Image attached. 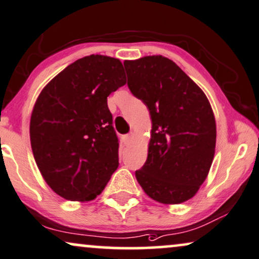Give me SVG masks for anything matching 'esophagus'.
Returning <instances> with one entry per match:
<instances>
[{"label":"esophagus","instance_id":"1","mask_svg":"<svg viewBox=\"0 0 259 259\" xmlns=\"http://www.w3.org/2000/svg\"><path fill=\"white\" fill-rule=\"evenodd\" d=\"M133 137H134L133 133L127 134V136L125 137V142H126V144H131V142H132V139H133Z\"/></svg>","mask_w":259,"mask_h":259}]
</instances>
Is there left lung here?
Segmentation results:
<instances>
[{
  "mask_svg": "<svg viewBox=\"0 0 259 259\" xmlns=\"http://www.w3.org/2000/svg\"><path fill=\"white\" fill-rule=\"evenodd\" d=\"M127 85L150 110L152 130L138 183L157 202L177 204L197 193L215 152L217 125L207 96L169 58L123 62Z\"/></svg>",
  "mask_w": 259,
  "mask_h": 259,
  "instance_id": "obj_1",
  "label": "left lung"
}]
</instances>
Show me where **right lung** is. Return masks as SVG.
<instances>
[{
  "instance_id": "obj_1",
  "label": "right lung",
  "mask_w": 259,
  "mask_h": 259,
  "mask_svg": "<svg viewBox=\"0 0 259 259\" xmlns=\"http://www.w3.org/2000/svg\"><path fill=\"white\" fill-rule=\"evenodd\" d=\"M125 84L119 59L92 55L66 66L36 99L33 156L45 182L65 200H94L117 169L119 140L107 97Z\"/></svg>"
}]
</instances>
